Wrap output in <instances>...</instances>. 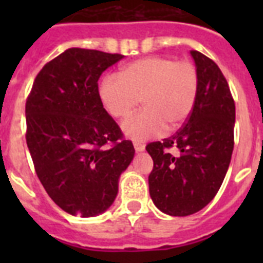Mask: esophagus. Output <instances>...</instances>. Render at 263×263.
Listing matches in <instances>:
<instances>
[{
  "instance_id": "obj_1",
  "label": "esophagus",
  "mask_w": 263,
  "mask_h": 263,
  "mask_svg": "<svg viewBox=\"0 0 263 263\" xmlns=\"http://www.w3.org/2000/svg\"><path fill=\"white\" fill-rule=\"evenodd\" d=\"M134 148H136V152H143L145 150V145H142V143L139 142H134Z\"/></svg>"
}]
</instances>
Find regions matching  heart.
<instances>
[{
	"mask_svg": "<svg viewBox=\"0 0 263 263\" xmlns=\"http://www.w3.org/2000/svg\"><path fill=\"white\" fill-rule=\"evenodd\" d=\"M199 88L194 63L168 57H147L121 69L120 76H104L100 97L115 118H126L142 101L145 109L127 118L122 130L134 139L175 130L191 115Z\"/></svg>",
	"mask_w": 263,
	"mask_h": 263,
	"instance_id": "heart-1",
	"label": "heart"
}]
</instances>
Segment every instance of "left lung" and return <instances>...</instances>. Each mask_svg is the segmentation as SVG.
<instances>
[{
  "mask_svg": "<svg viewBox=\"0 0 263 263\" xmlns=\"http://www.w3.org/2000/svg\"><path fill=\"white\" fill-rule=\"evenodd\" d=\"M199 88L184 126L146 150L154 167L148 190L158 210L170 216L194 215L216 196L224 182L234 146L236 106L227 79L217 64L191 51ZM178 148L173 156L169 148Z\"/></svg>",
  "mask_w": 263,
  "mask_h": 263,
  "instance_id": "obj_1",
  "label": "left lung"
}]
</instances>
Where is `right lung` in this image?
Masks as SVG:
<instances>
[{
  "label": "right lung",
  "mask_w": 263,
  "mask_h": 263,
  "mask_svg": "<svg viewBox=\"0 0 263 263\" xmlns=\"http://www.w3.org/2000/svg\"><path fill=\"white\" fill-rule=\"evenodd\" d=\"M122 58L68 48L41 69L26 100V142L35 173L48 196L72 216L105 212L136 153L104 109L97 83Z\"/></svg>",
  "instance_id": "1"
}]
</instances>
